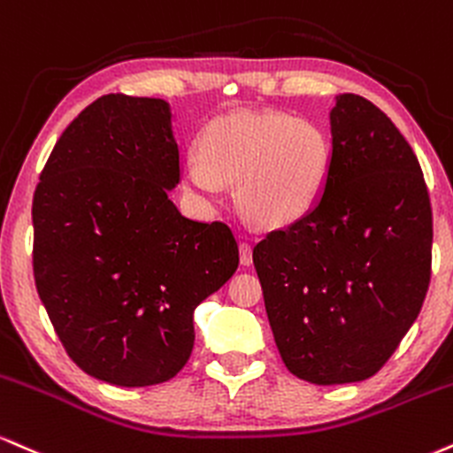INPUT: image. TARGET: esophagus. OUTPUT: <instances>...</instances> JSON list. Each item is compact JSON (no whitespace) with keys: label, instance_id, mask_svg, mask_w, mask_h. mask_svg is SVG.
Listing matches in <instances>:
<instances>
[{"label":"esophagus","instance_id":"34e87169","mask_svg":"<svg viewBox=\"0 0 453 453\" xmlns=\"http://www.w3.org/2000/svg\"><path fill=\"white\" fill-rule=\"evenodd\" d=\"M239 260H242L243 267H250L252 265V246L248 242L239 243Z\"/></svg>","mask_w":453,"mask_h":453}]
</instances>
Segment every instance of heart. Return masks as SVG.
<instances>
[{"instance_id": "1", "label": "heart", "mask_w": 453, "mask_h": 453, "mask_svg": "<svg viewBox=\"0 0 453 453\" xmlns=\"http://www.w3.org/2000/svg\"><path fill=\"white\" fill-rule=\"evenodd\" d=\"M331 169V143L310 120L280 111H233L211 122L201 152L184 158V184L218 201L239 182V203L254 222L286 226L320 199Z\"/></svg>"}]
</instances>
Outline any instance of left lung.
<instances>
[{"label": "left lung", "mask_w": 453, "mask_h": 453, "mask_svg": "<svg viewBox=\"0 0 453 453\" xmlns=\"http://www.w3.org/2000/svg\"><path fill=\"white\" fill-rule=\"evenodd\" d=\"M326 186L252 258L292 375L352 384L388 363L426 299L433 207L416 152L360 95L337 97Z\"/></svg>", "instance_id": "left-lung-1"}]
</instances>
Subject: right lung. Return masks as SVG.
I'll return each mask as SVG.
<instances>
[{"label": "right lung", "mask_w": 453, "mask_h": 453, "mask_svg": "<svg viewBox=\"0 0 453 453\" xmlns=\"http://www.w3.org/2000/svg\"><path fill=\"white\" fill-rule=\"evenodd\" d=\"M169 119L163 99L93 101L57 140L31 205L37 295L69 358L114 386L178 375L195 307L239 265L228 225L190 220L169 199Z\"/></svg>", "instance_id": "right-lung-1"}]
</instances>
